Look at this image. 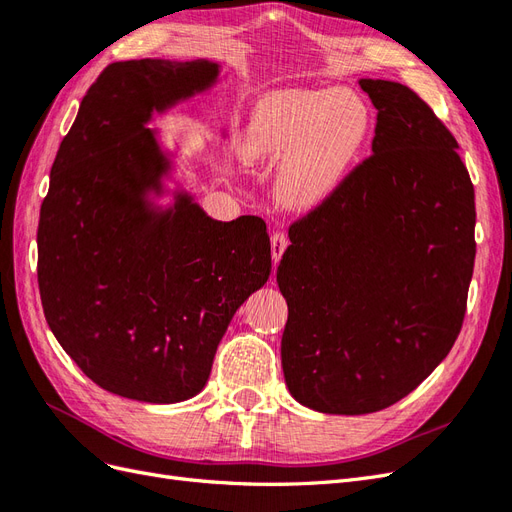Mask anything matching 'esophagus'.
<instances>
[{
	"instance_id": "obj_1",
	"label": "esophagus",
	"mask_w": 512,
	"mask_h": 512,
	"mask_svg": "<svg viewBox=\"0 0 512 512\" xmlns=\"http://www.w3.org/2000/svg\"><path fill=\"white\" fill-rule=\"evenodd\" d=\"M288 247V237L284 235V232H275V235L271 237V256L275 262L282 260V254L286 252Z\"/></svg>"
}]
</instances>
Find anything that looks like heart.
<instances>
[{"mask_svg": "<svg viewBox=\"0 0 512 512\" xmlns=\"http://www.w3.org/2000/svg\"><path fill=\"white\" fill-rule=\"evenodd\" d=\"M371 126L369 108L350 89H282L262 98L243 136L247 164L277 168L275 192L288 209L327 203L344 183Z\"/></svg>", "mask_w": 512, "mask_h": 512, "instance_id": "1", "label": "heart"}]
</instances>
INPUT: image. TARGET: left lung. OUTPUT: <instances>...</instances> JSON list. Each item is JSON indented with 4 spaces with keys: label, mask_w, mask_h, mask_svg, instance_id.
Wrapping results in <instances>:
<instances>
[{
    "label": "left lung",
    "mask_w": 512,
    "mask_h": 512,
    "mask_svg": "<svg viewBox=\"0 0 512 512\" xmlns=\"http://www.w3.org/2000/svg\"><path fill=\"white\" fill-rule=\"evenodd\" d=\"M378 111L363 164L288 232L290 395L324 414H369L412 393L451 352L474 271V185L459 145L412 89L361 79Z\"/></svg>",
    "instance_id": "8db88e82"
}]
</instances>
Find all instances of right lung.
<instances>
[{"label": "right lung", "mask_w": 512, "mask_h": 512, "mask_svg": "<svg viewBox=\"0 0 512 512\" xmlns=\"http://www.w3.org/2000/svg\"><path fill=\"white\" fill-rule=\"evenodd\" d=\"M220 72L211 59L115 61L55 156L38 224L40 299L61 348L108 393L147 404L198 395L232 316L271 275L265 222L213 220L181 183L170 191L173 153L147 128Z\"/></svg>", "instance_id": "right-lung-1"}]
</instances>
